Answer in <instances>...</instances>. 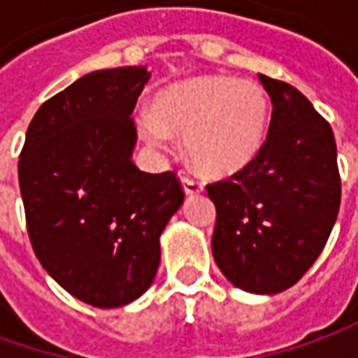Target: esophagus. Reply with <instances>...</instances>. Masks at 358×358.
<instances>
[{"label": "esophagus", "mask_w": 358, "mask_h": 358, "mask_svg": "<svg viewBox=\"0 0 358 358\" xmlns=\"http://www.w3.org/2000/svg\"><path fill=\"white\" fill-rule=\"evenodd\" d=\"M180 180H182V186H184V192L186 194H198V192L204 190V184L198 178H194V176L186 174V172L180 174Z\"/></svg>", "instance_id": "obj_1"}]
</instances>
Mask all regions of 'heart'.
Segmentation results:
<instances>
[{"mask_svg":"<svg viewBox=\"0 0 358 358\" xmlns=\"http://www.w3.org/2000/svg\"><path fill=\"white\" fill-rule=\"evenodd\" d=\"M271 100L258 84L226 76H204L164 90L154 116L140 120L142 132L158 148L170 146V132L186 134L192 162L216 176L234 174L264 146Z\"/></svg>","mask_w":358,"mask_h":358,"instance_id":"heart-1","label":"heart"}]
</instances>
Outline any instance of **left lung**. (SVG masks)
Listing matches in <instances>:
<instances>
[{
    "label": "left lung",
    "instance_id": "1",
    "mask_svg": "<svg viewBox=\"0 0 358 358\" xmlns=\"http://www.w3.org/2000/svg\"><path fill=\"white\" fill-rule=\"evenodd\" d=\"M272 117L258 156L210 182L216 206L212 255L246 292L276 294L296 285L319 258L341 206L331 124L287 82L258 73Z\"/></svg>",
    "mask_w": 358,
    "mask_h": 358
}]
</instances>
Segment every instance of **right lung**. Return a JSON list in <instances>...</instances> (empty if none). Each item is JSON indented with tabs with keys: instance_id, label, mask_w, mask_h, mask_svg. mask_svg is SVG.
<instances>
[{
	"instance_id": "1",
	"label": "right lung",
	"mask_w": 358,
	"mask_h": 358,
	"mask_svg": "<svg viewBox=\"0 0 358 358\" xmlns=\"http://www.w3.org/2000/svg\"><path fill=\"white\" fill-rule=\"evenodd\" d=\"M142 66L82 76L43 101L20 154L25 224L41 266L100 308L132 303L160 264V234L184 202L176 172L132 162Z\"/></svg>"
}]
</instances>
